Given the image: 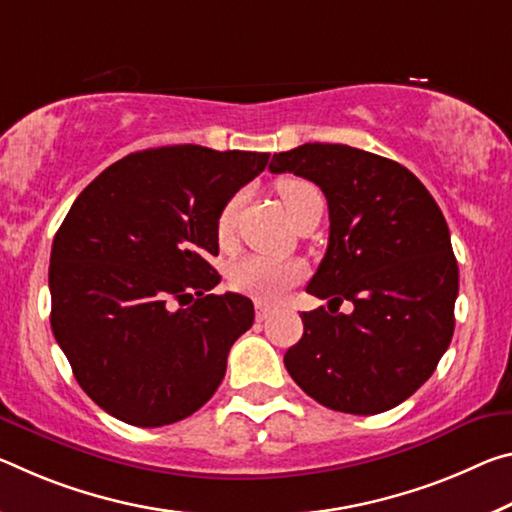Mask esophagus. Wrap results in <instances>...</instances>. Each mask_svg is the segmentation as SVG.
Segmentation results:
<instances>
[{
	"label": "esophagus",
	"mask_w": 512,
	"mask_h": 512,
	"mask_svg": "<svg viewBox=\"0 0 512 512\" xmlns=\"http://www.w3.org/2000/svg\"><path fill=\"white\" fill-rule=\"evenodd\" d=\"M255 310H257V321H266V319H269V316H271V307H266V305H262V303H257V307H255Z\"/></svg>",
	"instance_id": "34e87169"
}]
</instances>
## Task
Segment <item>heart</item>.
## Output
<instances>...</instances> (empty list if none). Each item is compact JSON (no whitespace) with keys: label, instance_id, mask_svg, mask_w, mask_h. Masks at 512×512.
<instances>
[{"label":"heart","instance_id":"obj_1","mask_svg":"<svg viewBox=\"0 0 512 512\" xmlns=\"http://www.w3.org/2000/svg\"><path fill=\"white\" fill-rule=\"evenodd\" d=\"M278 196L285 205L291 221L305 212L314 202H323L321 191L305 177L287 175L278 182ZM241 209V196H232L221 207L216 216V241L221 248H230L234 241V227H237ZM305 278V266L294 259H271V257H246L230 266L227 280L230 287L239 294L257 300V303H278L287 291Z\"/></svg>","mask_w":512,"mask_h":512}]
</instances>
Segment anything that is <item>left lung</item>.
Returning a JSON list of instances; mask_svg holds the SVG:
<instances>
[{"instance_id":"1","label":"left lung","mask_w":512,"mask_h":512,"mask_svg":"<svg viewBox=\"0 0 512 512\" xmlns=\"http://www.w3.org/2000/svg\"><path fill=\"white\" fill-rule=\"evenodd\" d=\"M271 173L314 182L328 200L326 257L307 294L348 299L351 315L303 312L285 367L314 401L378 415L433 376L453 337L458 262L431 193L392 159L339 143H305L271 159Z\"/></svg>"}]
</instances>
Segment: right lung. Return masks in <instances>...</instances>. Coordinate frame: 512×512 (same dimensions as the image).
Here are the masks:
<instances>
[{
	"mask_svg": "<svg viewBox=\"0 0 512 512\" xmlns=\"http://www.w3.org/2000/svg\"><path fill=\"white\" fill-rule=\"evenodd\" d=\"M269 152L168 145L127 154L79 193L50 257L52 332L79 387L125 424L202 408L253 300L212 294L216 216Z\"/></svg>",
	"mask_w": 512,
	"mask_h": 512,
	"instance_id": "obj_1",
	"label": "right lung"
}]
</instances>
